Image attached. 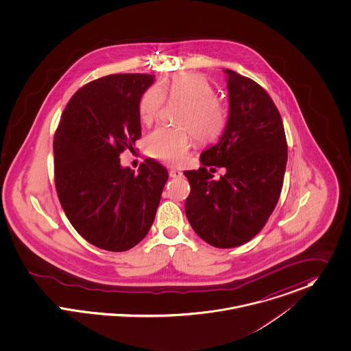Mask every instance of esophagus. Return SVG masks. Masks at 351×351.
<instances>
[{
	"label": "esophagus",
	"instance_id": "1",
	"mask_svg": "<svg viewBox=\"0 0 351 351\" xmlns=\"http://www.w3.org/2000/svg\"><path fill=\"white\" fill-rule=\"evenodd\" d=\"M169 176L173 178V179H178V178H182V176H183V172H182V171H178V169H171V171H169Z\"/></svg>",
	"mask_w": 351,
	"mask_h": 351
}]
</instances>
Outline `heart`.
I'll list each match as a JSON object with an SVG mask.
<instances>
[{
  "label": "heart",
  "instance_id": "heart-1",
  "mask_svg": "<svg viewBox=\"0 0 351 351\" xmlns=\"http://www.w3.org/2000/svg\"><path fill=\"white\" fill-rule=\"evenodd\" d=\"M165 98L183 102L178 116V122L183 125L155 129L145 138V151L160 161L179 165L193 145L191 132L199 141L215 138L225 126V109L207 79L187 73L145 90L138 102V116L144 125L149 126L156 121Z\"/></svg>",
  "mask_w": 351,
  "mask_h": 351
}]
</instances>
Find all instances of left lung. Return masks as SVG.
I'll return each mask as SVG.
<instances>
[{
	"label": "left lung",
	"instance_id": "obj_1",
	"mask_svg": "<svg viewBox=\"0 0 351 351\" xmlns=\"http://www.w3.org/2000/svg\"><path fill=\"white\" fill-rule=\"evenodd\" d=\"M225 73L226 128L219 141L202 152V167L184 172L191 186L187 219L203 241L222 249L246 243L265 226L278 202L288 158L281 116L269 94L252 79ZM213 166L227 168L219 181L213 180Z\"/></svg>",
	"mask_w": 351,
	"mask_h": 351
}]
</instances>
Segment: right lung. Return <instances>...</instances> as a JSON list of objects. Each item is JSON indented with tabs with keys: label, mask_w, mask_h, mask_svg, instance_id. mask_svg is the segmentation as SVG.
<instances>
[{
	"label": "right lung",
	"mask_w": 351,
	"mask_h": 351,
	"mask_svg": "<svg viewBox=\"0 0 351 351\" xmlns=\"http://www.w3.org/2000/svg\"><path fill=\"white\" fill-rule=\"evenodd\" d=\"M155 75L116 74L79 88L53 138L55 184L60 204L87 242L125 252L148 234L167 169L147 158L134 173L119 155L141 137L138 102Z\"/></svg>",
	"instance_id": "1"
}]
</instances>
